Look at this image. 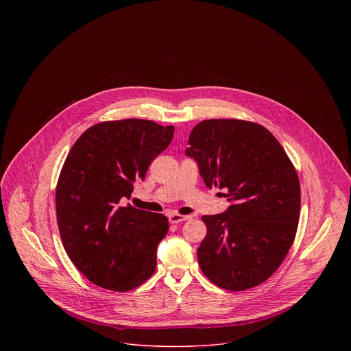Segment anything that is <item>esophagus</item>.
I'll return each instance as SVG.
<instances>
[{
    "mask_svg": "<svg viewBox=\"0 0 351 351\" xmlns=\"http://www.w3.org/2000/svg\"><path fill=\"white\" fill-rule=\"evenodd\" d=\"M190 217L187 215H180V214H171L169 215V222L171 223H180V222H184V221H189Z\"/></svg>",
    "mask_w": 351,
    "mask_h": 351,
    "instance_id": "34e87169",
    "label": "esophagus"
}]
</instances>
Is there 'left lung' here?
<instances>
[{"instance_id": "left-lung-1", "label": "left lung", "mask_w": 351, "mask_h": 351, "mask_svg": "<svg viewBox=\"0 0 351 351\" xmlns=\"http://www.w3.org/2000/svg\"><path fill=\"white\" fill-rule=\"evenodd\" d=\"M186 156L206 186L225 190L230 203L203 217L199 268L232 291L265 282L287 256L300 217V182L283 147L258 123L208 119L191 130Z\"/></svg>"}]
</instances>
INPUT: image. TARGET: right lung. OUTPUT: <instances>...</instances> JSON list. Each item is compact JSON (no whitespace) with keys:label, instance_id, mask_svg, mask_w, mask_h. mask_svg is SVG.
Here are the masks:
<instances>
[{"label":"right lung","instance_id":"right-lung-1","mask_svg":"<svg viewBox=\"0 0 351 351\" xmlns=\"http://www.w3.org/2000/svg\"><path fill=\"white\" fill-rule=\"evenodd\" d=\"M173 132L145 119L101 122L76 140L64 162L56 190L61 240L75 267L99 287L128 291L156 271L168 218L125 203Z\"/></svg>","mask_w":351,"mask_h":351}]
</instances>
